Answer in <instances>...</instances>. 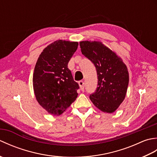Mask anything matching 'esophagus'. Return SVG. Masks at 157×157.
<instances>
[{"label": "esophagus", "instance_id": "esophagus-1", "mask_svg": "<svg viewBox=\"0 0 157 157\" xmlns=\"http://www.w3.org/2000/svg\"><path fill=\"white\" fill-rule=\"evenodd\" d=\"M78 83H79V87H80V89L82 90H84V81L81 80V81H79Z\"/></svg>", "mask_w": 157, "mask_h": 157}]
</instances>
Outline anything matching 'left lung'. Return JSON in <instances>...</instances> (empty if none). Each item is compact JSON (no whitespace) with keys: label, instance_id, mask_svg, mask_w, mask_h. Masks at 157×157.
I'll use <instances>...</instances> for the list:
<instances>
[{"label":"left lung","instance_id":"left-lung-1","mask_svg":"<svg viewBox=\"0 0 157 157\" xmlns=\"http://www.w3.org/2000/svg\"><path fill=\"white\" fill-rule=\"evenodd\" d=\"M81 51L94 63L98 87L90 99L101 111L111 113L123 101L129 83L127 67L114 52L98 42L82 41Z\"/></svg>","mask_w":157,"mask_h":157}]
</instances>
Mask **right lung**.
Here are the masks:
<instances>
[{"label":"right lung","instance_id":"add662e5","mask_svg":"<svg viewBox=\"0 0 157 157\" xmlns=\"http://www.w3.org/2000/svg\"><path fill=\"white\" fill-rule=\"evenodd\" d=\"M78 42L57 40L39 56L33 74L36 100L50 114L60 115L75 101L79 84L67 67Z\"/></svg>","mask_w":157,"mask_h":157}]
</instances>
